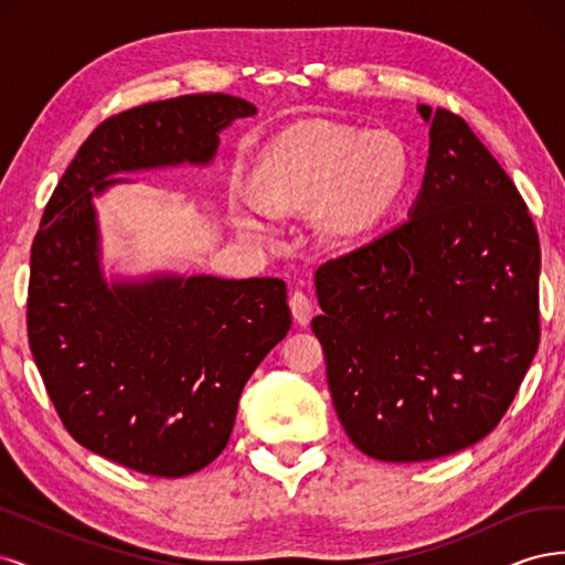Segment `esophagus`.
I'll use <instances>...</instances> for the list:
<instances>
[{
	"instance_id": "34e87169",
	"label": "esophagus",
	"mask_w": 565,
	"mask_h": 565,
	"mask_svg": "<svg viewBox=\"0 0 565 565\" xmlns=\"http://www.w3.org/2000/svg\"><path fill=\"white\" fill-rule=\"evenodd\" d=\"M289 309H292V316L299 324H309L313 313V301L309 295L301 292V289H295V292L289 295Z\"/></svg>"
}]
</instances>
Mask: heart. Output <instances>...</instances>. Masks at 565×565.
Here are the masks:
<instances>
[{
  "label": "heart",
  "instance_id": "b5f03b06",
  "mask_svg": "<svg viewBox=\"0 0 565 565\" xmlns=\"http://www.w3.org/2000/svg\"><path fill=\"white\" fill-rule=\"evenodd\" d=\"M409 156L401 136L306 122L280 134L256 167V200L233 207L235 226L262 235L268 214L311 212L320 241L349 245L377 228L403 195Z\"/></svg>",
  "mask_w": 565,
  "mask_h": 565
}]
</instances>
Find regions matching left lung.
<instances>
[{"label": "left lung", "instance_id": "1", "mask_svg": "<svg viewBox=\"0 0 565 565\" xmlns=\"http://www.w3.org/2000/svg\"><path fill=\"white\" fill-rule=\"evenodd\" d=\"M419 113L431 146L409 218L316 270L337 417L380 461L486 438L540 347V241L521 193L459 115Z\"/></svg>", "mask_w": 565, "mask_h": 565}]
</instances>
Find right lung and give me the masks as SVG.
<instances>
[{"label": "right lung", "mask_w": 565, "mask_h": 565, "mask_svg": "<svg viewBox=\"0 0 565 565\" xmlns=\"http://www.w3.org/2000/svg\"><path fill=\"white\" fill-rule=\"evenodd\" d=\"M256 108L228 94L156 100L104 119L67 164L30 249L28 341L79 446L181 478L214 461L237 401L292 316L280 278L104 280L92 195L117 172L214 158L218 131Z\"/></svg>", "instance_id": "right-lung-1"}]
</instances>
